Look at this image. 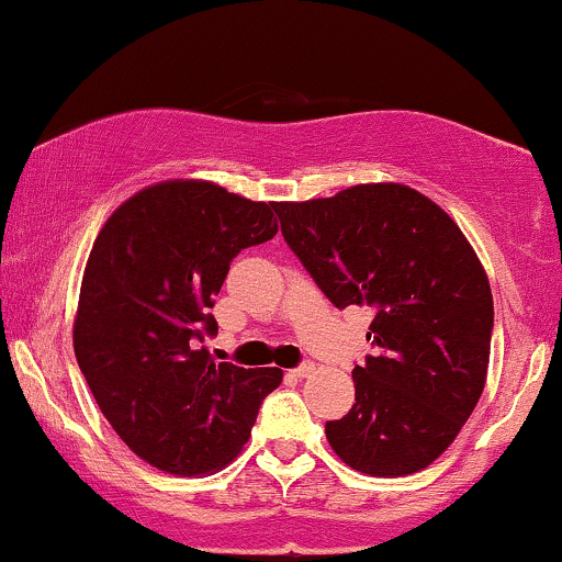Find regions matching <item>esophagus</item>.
I'll return each instance as SVG.
<instances>
[{
	"label": "esophagus",
	"mask_w": 562,
	"mask_h": 562,
	"mask_svg": "<svg viewBox=\"0 0 562 562\" xmlns=\"http://www.w3.org/2000/svg\"><path fill=\"white\" fill-rule=\"evenodd\" d=\"M310 373H315V362H302L300 368H294L292 375H296V379H307Z\"/></svg>",
	"instance_id": "34e87169"
}]
</instances>
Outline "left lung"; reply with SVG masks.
<instances>
[{"mask_svg": "<svg viewBox=\"0 0 562 562\" xmlns=\"http://www.w3.org/2000/svg\"><path fill=\"white\" fill-rule=\"evenodd\" d=\"M273 210L336 307L375 310V355L355 366V405L328 420V445L368 476L424 471L486 384L494 302L479 255L437 202L405 183H358Z\"/></svg>", "mask_w": 562, "mask_h": 562, "instance_id": "1", "label": "left lung"}]
</instances>
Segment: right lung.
<instances>
[{"label":"right lung","instance_id":"right-lung-1","mask_svg":"<svg viewBox=\"0 0 562 562\" xmlns=\"http://www.w3.org/2000/svg\"><path fill=\"white\" fill-rule=\"evenodd\" d=\"M276 202L173 178L108 217L86 260L72 349L99 411L131 452L173 476L226 468L281 384V368L215 362L213 296L241 249L273 239Z\"/></svg>","mask_w":562,"mask_h":562}]
</instances>
